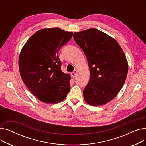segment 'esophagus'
<instances>
[{"mask_svg": "<svg viewBox=\"0 0 146 146\" xmlns=\"http://www.w3.org/2000/svg\"><path fill=\"white\" fill-rule=\"evenodd\" d=\"M77 73H78V71L76 70H74L72 73H71V75H72V76L73 78H74L75 76H76V74H77Z\"/></svg>", "mask_w": 146, "mask_h": 146, "instance_id": "obj_1", "label": "esophagus"}]
</instances>
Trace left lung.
<instances>
[{
	"label": "left lung",
	"instance_id": "8db88e82",
	"mask_svg": "<svg viewBox=\"0 0 146 146\" xmlns=\"http://www.w3.org/2000/svg\"><path fill=\"white\" fill-rule=\"evenodd\" d=\"M73 38L87 58L90 76L83 90L85 102L101 106L115 97L125 83L128 64L118 42L95 28L74 33Z\"/></svg>",
	"mask_w": 146,
	"mask_h": 146
}]
</instances>
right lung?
<instances>
[{
  "instance_id": "1",
  "label": "right lung",
  "mask_w": 146,
  "mask_h": 146,
  "mask_svg": "<svg viewBox=\"0 0 146 146\" xmlns=\"http://www.w3.org/2000/svg\"><path fill=\"white\" fill-rule=\"evenodd\" d=\"M72 36L73 32L59 28L41 29L29 38L21 51L18 63L22 80L43 102L63 101L70 90L71 76L61 71L58 52Z\"/></svg>"
}]
</instances>
